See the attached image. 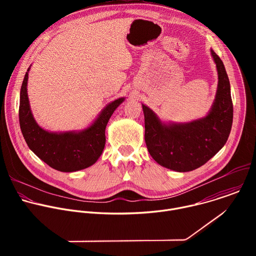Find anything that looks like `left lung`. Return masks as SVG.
Returning a JSON list of instances; mask_svg holds the SVG:
<instances>
[{
    "mask_svg": "<svg viewBox=\"0 0 256 256\" xmlns=\"http://www.w3.org/2000/svg\"><path fill=\"white\" fill-rule=\"evenodd\" d=\"M216 66L218 88L208 114L184 122H164L147 105L144 140L152 158L161 166L177 172L192 171L212 158L226 144L233 122L230 82L221 58L210 50Z\"/></svg>",
    "mask_w": 256,
    "mask_h": 256,
    "instance_id": "8db88e82",
    "label": "left lung"
}]
</instances>
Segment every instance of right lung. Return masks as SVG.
I'll return each instance as SVG.
<instances>
[{"label":"right lung","instance_id":"obj_1","mask_svg":"<svg viewBox=\"0 0 256 256\" xmlns=\"http://www.w3.org/2000/svg\"><path fill=\"white\" fill-rule=\"evenodd\" d=\"M28 68L20 90L19 122L29 149L52 168L62 172H75L92 166L101 156L105 146V128L124 97L108 103L96 120L86 128L68 132H48L33 118L28 94Z\"/></svg>","mask_w":256,"mask_h":256}]
</instances>
